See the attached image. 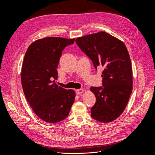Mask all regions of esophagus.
I'll return each mask as SVG.
<instances>
[{
	"mask_svg": "<svg viewBox=\"0 0 155 155\" xmlns=\"http://www.w3.org/2000/svg\"><path fill=\"white\" fill-rule=\"evenodd\" d=\"M83 91H84L83 89H78V90H76V93H77V94H80L83 93Z\"/></svg>",
	"mask_w": 155,
	"mask_h": 155,
	"instance_id": "34e87169",
	"label": "esophagus"
}]
</instances>
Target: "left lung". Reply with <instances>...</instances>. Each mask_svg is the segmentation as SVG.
<instances>
[{"label":"left lung","instance_id":"8db88e82","mask_svg":"<svg viewBox=\"0 0 155 155\" xmlns=\"http://www.w3.org/2000/svg\"><path fill=\"white\" fill-rule=\"evenodd\" d=\"M77 45L102 72V86L91 87L96 101L91 108V117L102 123L118 118L132 90L131 61L124 43L105 32L78 37Z\"/></svg>","mask_w":155,"mask_h":155}]
</instances>
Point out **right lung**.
Segmentation results:
<instances>
[{
  "instance_id": "1",
  "label": "right lung",
  "mask_w": 155,
  "mask_h": 155,
  "mask_svg": "<svg viewBox=\"0 0 155 155\" xmlns=\"http://www.w3.org/2000/svg\"><path fill=\"white\" fill-rule=\"evenodd\" d=\"M75 38L46 37L28 47L22 65L21 80L25 96L34 113L42 120L56 123L69 115L75 93L54 82L63 50Z\"/></svg>"
}]
</instances>
